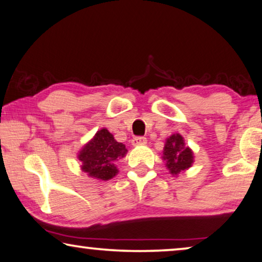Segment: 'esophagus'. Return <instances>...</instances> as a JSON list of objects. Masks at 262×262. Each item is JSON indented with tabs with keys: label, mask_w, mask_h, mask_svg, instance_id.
I'll return each mask as SVG.
<instances>
[{
	"label": "esophagus",
	"mask_w": 262,
	"mask_h": 262,
	"mask_svg": "<svg viewBox=\"0 0 262 262\" xmlns=\"http://www.w3.org/2000/svg\"><path fill=\"white\" fill-rule=\"evenodd\" d=\"M131 144L134 146H138V145H144L146 144V138L145 137H135L131 140Z\"/></svg>",
	"instance_id": "esophagus-1"
}]
</instances>
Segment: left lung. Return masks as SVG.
Masks as SVG:
<instances>
[{"mask_svg":"<svg viewBox=\"0 0 262 262\" xmlns=\"http://www.w3.org/2000/svg\"><path fill=\"white\" fill-rule=\"evenodd\" d=\"M162 158L172 176H178L191 168L195 161L194 152L190 147L185 146L184 138L180 134H173L165 139Z\"/></svg>","mask_w":262,"mask_h":262,"instance_id":"obj_1","label":"left lung"}]
</instances>
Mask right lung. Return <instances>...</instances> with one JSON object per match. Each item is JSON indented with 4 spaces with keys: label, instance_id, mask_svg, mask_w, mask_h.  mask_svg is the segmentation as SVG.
<instances>
[{
    "label": "right lung",
    "instance_id": "right-lung-1",
    "mask_svg": "<svg viewBox=\"0 0 262 262\" xmlns=\"http://www.w3.org/2000/svg\"><path fill=\"white\" fill-rule=\"evenodd\" d=\"M127 149L117 142L107 128L97 131L93 138L79 150L80 169L91 178L108 181L118 173L116 162L126 156Z\"/></svg>",
    "mask_w": 262,
    "mask_h": 262
}]
</instances>
